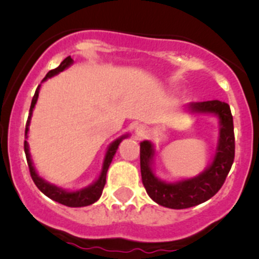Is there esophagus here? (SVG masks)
Listing matches in <instances>:
<instances>
[{"instance_id": "1", "label": "esophagus", "mask_w": 259, "mask_h": 259, "mask_svg": "<svg viewBox=\"0 0 259 259\" xmlns=\"http://www.w3.org/2000/svg\"><path fill=\"white\" fill-rule=\"evenodd\" d=\"M147 133H148V131L145 126H138L137 128L135 130V135H136V138H137V140H141V138L146 137V136H147Z\"/></svg>"}]
</instances>
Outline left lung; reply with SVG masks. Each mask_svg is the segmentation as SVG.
Returning a JSON list of instances; mask_svg holds the SVG:
<instances>
[{
    "label": "left lung",
    "instance_id": "obj_1",
    "mask_svg": "<svg viewBox=\"0 0 259 259\" xmlns=\"http://www.w3.org/2000/svg\"><path fill=\"white\" fill-rule=\"evenodd\" d=\"M191 114H210L218 119V141L214 156L199 175L191 178L167 182L156 176V147L151 141L140 143L141 175L148 196L159 206L172 209L194 207L208 201L225 183L234 159L233 117L226 102L213 100L193 102L187 106Z\"/></svg>",
    "mask_w": 259,
    "mask_h": 259
}]
</instances>
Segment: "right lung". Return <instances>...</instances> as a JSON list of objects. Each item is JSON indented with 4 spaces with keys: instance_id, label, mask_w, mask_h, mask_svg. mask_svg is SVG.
Masks as SVG:
<instances>
[{
    "instance_id": "add662e5",
    "label": "right lung",
    "mask_w": 259,
    "mask_h": 259,
    "mask_svg": "<svg viewBox=\"0 0 259 259\" xmlns=\"http://www.w3.org/2000/svg\"><path fill=\"white\" fill-rule=\"evenodd\" d=\"M72 63H73V60L71 58V56H68L67 58H65V60L61 62V65L58 66L57 68L50 71L49 73L46 74V77L42 79V82L47 81V79L51 78V77L56 76V74H58L60 72L67 70ZM39 89H41V84L37 87L33 98H32L30 114H28V119H27V123H26V131H25V138H26L25 153H26V158H27L28 168H30L32 180H33L34 185L37 186V188H38L39 191L45 194V196H47L49 198L53 199L55 202H58V203L63 204V206L86 207V206H90V204H93L95 202H97L98 199H100L101 194H102L103 187H105V185H106V175H107L108 167H110L112 159H113L114 154H116L117 149H118L119 143H121L124 138H128L130 135L128 133H126V135L121 136V137H118L117 140H114L113 142L108 146L107 149H106L105 158H103V163H102V169H101L100 176L97 177V180L93 181V182L91 183L90 186H87V187L81 188V189H76V191H71V189L61 188V187H58V186L53 185V183L47 182L45 178H42L41 176L37 173L36 168H34L33 162H32V158H31L30 146H28V142H27L28 132H30V123H31L32 113H33L34 106H36L37 100H38Z\"/></svg>"
}]
</instances>
